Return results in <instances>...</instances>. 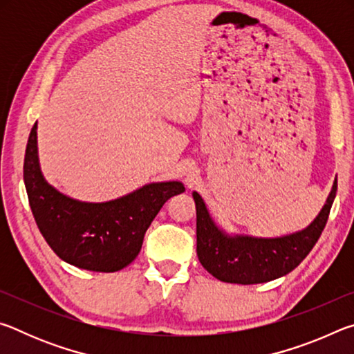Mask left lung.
<instances>
[{
	"mask_svg": "<svg viewBox=\"0 0 354 354\" xmlns=\"http://www.w3.org/2000/svg\"><path fill=\"white\" fill-rule=\"evenodd\" d=\"M337 181L326 205L306 230L277 239L227 236L209 215L201 196L194 192L196 206V254L201 266L223 283L259 284L284 277L309 254L322 236L331 211Z\"/></svg>",
	"mask_w": 354,
	"mask_h": 354,
	"instance_id": "obj_1",
	"label": "left lung"
}]
</instances>
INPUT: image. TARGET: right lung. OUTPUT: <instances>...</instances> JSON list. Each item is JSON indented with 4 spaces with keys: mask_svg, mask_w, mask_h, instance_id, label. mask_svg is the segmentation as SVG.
<instances>
[{
    "mask_svg": "<svg viewBox=\"0 0 354 354\" xmlns=\"http://www.w3.org/2000/svg\"><path fill=\"white\" fill-rule=\"evenodd\" d=\"M23 178L41 236L62 261L92 272H117L133 262L164 203L185 190L178 181L143 185L107 203H81L59 194L41 176L37 123L29 134Z\"/></svg>",
    "mask_w": 354,
    "mask_h": 354,
    "instance_id": "add662e5",
    "label": "right lung"
}]
</instances>
